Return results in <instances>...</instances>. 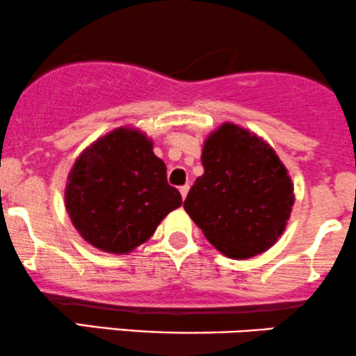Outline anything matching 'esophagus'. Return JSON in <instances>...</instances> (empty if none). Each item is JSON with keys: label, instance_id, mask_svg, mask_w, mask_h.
Segmentation results:
<instances>
[{"label": "esophagus", "instance_id": "34e87169", "mask_svg": "<svg viewBox=\"0 0 356 356\" xmlns=\"http://www.w3.org/2000/svg\"><path fill=\"white\" fill-rule=\"evenodd\" d=\"M189 189H191V186H189V184H186V186H182L181 189H179V191H181V195H182V199H186L187 194H189Z\"/></svg>", "mask_w": 356, "mask_h": 356}]
</instances>
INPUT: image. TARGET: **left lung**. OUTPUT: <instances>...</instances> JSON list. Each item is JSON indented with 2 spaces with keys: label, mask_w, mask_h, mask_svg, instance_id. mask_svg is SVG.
I'll return each mask as SVG.
<instances>
[{
  "label": "left lung",
  "mask_w": 356,
  "mask_h": 356,
  "mask_svg": "<svg viewBox=\"0 0 356 356\" xmlns=\"http://www.w3.org/2000/svg\"><path fill=\"white\" fill-rule=\"evenodd\" d=\"M202 165L184 209L205 238L235 260L268 250L284 234L295 202L292 177L272 145L224 122L205 139Z\"/></svg>",
  "instance_id": "obj_1"
}]
</instances>
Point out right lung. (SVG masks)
Returning <instances> with one entry per match:
<instances>
[{
  "mask_svg": "<svg viewBox=\"0 0 356 356\" xmlns=\"http://www.w3.org/2000/svg\"><path fill=\"white\" fill-rule=\"evenodd\" d=\"M152 139L122 126L79 154L67 174L64 205L81 237L108 254L126 255L156 232L182 197L167 184Z\"/></svg>",
  "mask_w": 356,
  "mask_h": 356,
  "instance_id": "obj_1",
  "label": "right lung"
}]
</instances>
